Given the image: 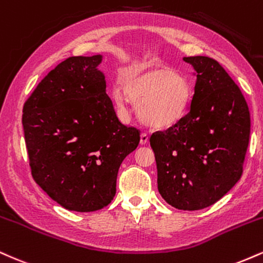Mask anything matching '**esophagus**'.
I'll use <instances>...</instances> for the list:
<instances>
[{"mask_svg":"<svg viewBox=\"0 0 263 263\" xmlns=\"http://www.w3.org/2000/svg\"><path fill=\"white\" fill-rule=\"evenodd\" d=\"M147 141H149V135H147L146 133H141V135H140V144L141 145H145V144H147Z\"/></svg>","mask_w":263,"mask_h":263,"instance_id":"34e87169","label":"esophagus"}]
</instances>
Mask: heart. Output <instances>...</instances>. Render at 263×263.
I'll return each instance as SVG.
<instances>
[{
  "mask_svg": "<svg viewBox=\"0 0 263 263\" xmlns=\"http://www.w3.org/2000/svg\"><path fill=\"white\" fill-rule=\"evenodd\" d=\"M122 83L112 86V97L125 109L129 98L138 103V112L145 124L167 129L180 122L191 100V88L184 77L170 67L125 69Z\"/></svg>",
  "mask_w": 263,
  "mask_h": 263,
  "instance_id": "obj_1",
  "label": "heart"
}]
</instances>
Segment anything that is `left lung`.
<instances>
[{
    "label": "left lung",
    "mask_w": 263,
    "mask_h": 263,
    "mask_svg": "<svg viewBox=\"0 0 263 263\" xmlns=\"http://www.w3.org/2000/svg\"><path fill=\"white\" fill-rule=\"evenodd\" d=\"M196 70L187 113L166 132L151 135L157 188L170 205L199 211L236 184L250 139V110L239 86L208 57L183 58Z\"/></svg>",
    "instance_id": "left-lung-1"
}]
</instances>
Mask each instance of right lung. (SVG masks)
<instances>
[{
  "mask_svg": "<svg viewBox=\"0 0 263 263\" xmlns=\"http://www.w3.org/2000/svg\"><path fill=\"white\" fill-rule=\"evenodd\" d=\"M101 63L102 55L66 59L23 107L34 181L69 211L95 212L109 204L120 163L140 141L137 128L119 122Z\"/></svg>",
  "mask_w": 263,
  "mask_h": 263,
  "instance_id": "add662e5",
  "label": "right lung"
}]
</instances>
